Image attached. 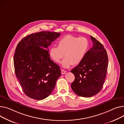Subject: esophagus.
Returning a JSON list of instances; mask_svg holds the SVG:
<instances>
[{
    "label": "esophagus",
    "instance_id": "1",
    "mask_svg": "<svg viewBox=\"0 0 124 124\" xmlns=\"http://www.w3.org/2000/svg\"><path fill=\"white\" fill-rule=\"evenodd\" d=\"M66 73V71L63 70V69L61 70V73H62V74H65Z\"/></svg>",
    "mask_w": 124,
    "mask_h": 124
}]
</instances>
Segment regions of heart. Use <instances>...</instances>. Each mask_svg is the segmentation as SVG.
Segmentation results:
<instances>
[{
	"label": "heart",
	"mask_w": 124,
	"mask_h": 124,
	"mask_svg": "<svg viewBox=\"0 0 124 124\" xmlns=\"http://www.w3.org/2000/svg\"><path fill=\"white\" fill-rule=\"evenodd\" d=\"M89 43L85 37L67 35L61 38L58 47L52 46L49 50V56L56 63H59L64 56L61 64L64 68L76 65L83 60L88 51Z\"/></svg>",
	"instance_id": "1"
}]
</instances>
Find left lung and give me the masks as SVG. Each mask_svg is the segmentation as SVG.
Wrapping results in <instances>:
<instances>
[{"label":"left lung","mask_w":124,"mask_h":124,"mask_svg":"<svg viewBox=\"0 0 124 124\" xmlns=\"http://www.w3.org/2000/svg\"><path fill=\"white\" fill-rule=\"evenodd\" d=\"M93 44L84 59L71 72L75 76L71 84L74 92L83 97H91L101 90L106 78L108 58L104 46L90 36Z\"/></svg>","instance_id":"8db88e82"}]
</instances>
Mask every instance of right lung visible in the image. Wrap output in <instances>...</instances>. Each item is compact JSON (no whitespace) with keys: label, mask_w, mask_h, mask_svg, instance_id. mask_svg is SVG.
Masks as SVG:
<instances>
[{"label":"right lung","mask_w":124,"mask_h":124,"mask_svg":"<svg viewBox=\"0 0 124 124\" xmlns=\"http://www.w3.org/2000/svg\"><path fill=\"white\" fill-rule=\"evenodd\" d=\"M60 33L41 31L24 37L14 56L16 76L24 93L36 100L50 95L61 76L58 65L50 59L48 47Z\"/></svg>","instance_id":"add662e5"}]
</instances>
